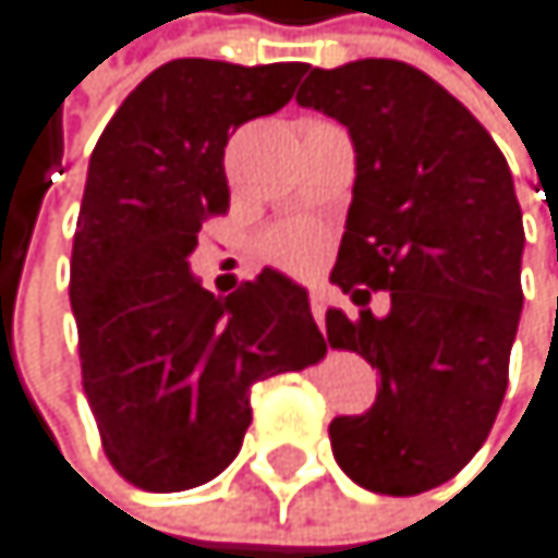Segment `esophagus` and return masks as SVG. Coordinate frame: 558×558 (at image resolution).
I'll use <instances>...</instances> for the list:
<instances>
[{"label": "esophagus", "instance_id": "34e87169", "mask_svg": "<svg viewBox=\"0 0 558 558\" xmlns=\"http://www.w3.org/2000/svg\"><path fill=\"white\" fill-rule=\"evenodd\" d=\"M307 304H311V314H314L317 325H325V311H328V298H325V291H320V288H311Z\"/></svg>", "mask_w": 558, "mask_h": 558}]
</instances>
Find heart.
Masks as SVG:
<instances>
[{
  "mask_svg": "<svg viewBox=\"0 0 558 558\" xmlns=\"http://www.w3.org/2000/svg\"><path fill=\"white\" fill-rule=\"evenodd\" d=\"M325 251H328V238L325 230L317 223H307V220H294V223H284V227H274L267 238L260 241V254L284 267L291 274H311L317 270V264L325 260Z\"/></svg>",
  "mask_w": 558,
  "mask_h": 558,
  "instance_id": "b5f03b06",
  "label": "heart"
}]
</instances>
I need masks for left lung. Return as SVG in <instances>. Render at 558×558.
<instances>
[{"instance_id": "8db88e82", "label": "left lung", "mask_w": 558, "mask_h": 558, "mask_svg": "<svg viewBox=\"0 0 558 558\" xmlns=\"http://www.w3.org/2000/svg\"><path fill=\"white\" fill-rule=\"evenodd\" d=\"M301 106L348 126L357 177L331 281L328 344L378 368L364 415L331 422L338 465L381 496L459 475L492 432L522 311V210L502 149L432 76L398 59L311 70ZM388 290L375 318L364 303Z\"/></svg>"}]
</instances>
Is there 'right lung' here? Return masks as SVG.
<instances>
[{
	"label": "right lung",
	"instance_id": "right-lung-1",
	"mask_svg": "<svg viewBox=\"0 0 558 558\" xmlns=\"http://www.w3.org/2000/svg\"><path fill=\"white\" fill-rule=\"evenodd\" d=\"M304 62L173 59L106 123L70 260L83 391L102 452L136 488L220 475L251 425V388L328 351L307 291L260 270L227 298L190 274L201 227L227 214L223 146L294 96Z\"/></svg>",
	"mask_w": 558,
	"mask_h": 558
}]
</instances>
